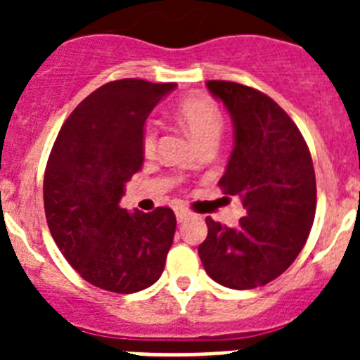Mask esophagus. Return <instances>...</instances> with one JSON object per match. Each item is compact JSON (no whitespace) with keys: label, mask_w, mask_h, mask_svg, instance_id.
<instances>
[{"label":"esophagus","mask_w":360,"mask_h":360,"mask_svg":"<svg viewBox=\"0 0 360 360\" xmlns=\"http://www.w3.org/2000/svg\"><path fill=\"white\" fill-rule=\"evenodd\" d=\"M187 218H189V212H187L186 209H176V219H178V224H182V221H186Z\"/></svg>","instance_id":"1"}]
</instances>
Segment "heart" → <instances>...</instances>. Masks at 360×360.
I'll use <instances>...</instances> for the list:
<instances>
[{"mask_svg":"<svg viewBox=\"0 0 360 360\" xmlns=\"http://www.w3.org/2000/svg\"><path fill=\"white\" fill-rule=\"evenodd\" d=\"M174 117L178 124L187 131L198 146L216 144L224 129V113L216 104L214 98L207 94H191L180 98L174 108ZM158 128L157 122H148L142 135V149L144 155H153L157 149ZM191 167H196L193 164Z\"/></svg>","mask_w":360,"mask_h":360,"instance_id":"heart-1","label":"heart"}]
</instances>
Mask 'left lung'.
Here are the masks:
<instances>
[{
    "label": "left lung",
    "mask_w": 360,
    "mask_h": 360,
    "mask_svg": "<svg viewBox=\"0 0 360 360\" xmlns=\"http://www.w3.org/2000/svg\"><path fill=\"white\" fill-rule=\"evenodd\" d=\"M234 126V149L218 186L240 196L247 214L238 227L212 218L200 259L216 283L236 290L263 287L281 276L304 247L316 216V173L294 120L250 86L207 81Z\"/></svg>",
    "instance_id": "1"
}]
</instances>
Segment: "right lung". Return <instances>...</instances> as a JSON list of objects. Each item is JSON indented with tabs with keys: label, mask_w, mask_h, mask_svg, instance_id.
Here are the masks:
<instances>
[{
	"label": "right lung",
	"mask_w": 360,
	"mask_h": 360,
	"mask_svg": "<svg viewBox=\"0 0 360 360\" xmlns=\"http://www.w3.org/2000/svg\"><path fill=\"white\" fill-rule=\"evenodd\" d=\"M174 88L142 79L108 82L72 111L53 142L43 184L46 224L66 262L103 290L133 294L164 272L174 212H128L119 202L144 164L146 119Z\"/></svg>",
	"instance_id": "1"
}]
</instances>
